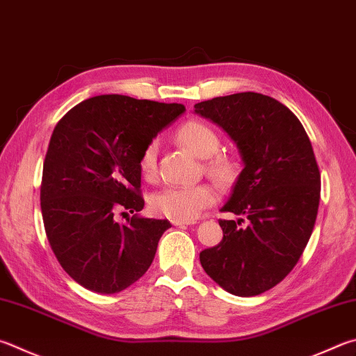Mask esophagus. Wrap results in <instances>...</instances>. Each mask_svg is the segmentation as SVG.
<instances>
[{
	"instance_id": "34e87169",
	"label": "esophagus",
	"mask_w": 356,
	"mask_h": 356,
	"mask_svg": "<svg viewBox=\"0 0 356 356\" xmlns=\"http://www.w3.org/2000/svg\"><path fill=\"white\" fill-rule=\"evenodd\" d=\"M172 225H190L195 224V221H184V219H172Z\"/></svg>"
}]
</instances>
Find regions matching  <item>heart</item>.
I'll use <instances>...</instances> for the list:
<instances>
[{
  "label": "heart",
  "instance_id": "1",
  "mask_svg": "<svg viewBox=\"0 0 356 356\" xmlns=\"http://www.w3.org/2000/svg\"><path fill=\"white\" fill-rule=\"evenodd\" d=\"M177 140L195 152L197 157L205 159V170L219 182H230L236 172V165L229 156L218 154L221 147L218 132L210 124L200 120H190L180 124L176 132ZM159 143L149 141L141 151L138 160L140 172L143 177L152 179L157 171ZM216 190L211 185H171L154 193L151 197V209L157 215L191 221L197 218L207 207L215 204Z\"/></svg>",
  "mask_w": 356,
  "mask_h": 356
}]
</instances>
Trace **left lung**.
Returning a JSON list of instances; mask_svg holds the SVG:
<instances>
[{
    "label": "left lung",
    "mask_w": 356,
    "mask_h": 356,
    "mask_svg": "<svg viewBox=\"0 0 356 356\" xmlns=\"http://www.w3.org/2000/svg\"><path fill=\"white\" fill-rule=\"evenodd\" d=\"M195 112L235 141L244 168L219 219L222 240L200 252L207 274L227 293L258 296L293 270L314 229L321 174L299 118L270 96L244 92L197 102Z\"/></svg>",
    "instance_id": "1"
}]
</instances>
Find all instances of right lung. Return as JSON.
<instances>
[{
	"label": "right lung",
	"instance_id": "obj_1",
	"mask_svg": "<svg viewBox=\"0 0 356 356\" xmlns=\"http://www.w3.org/2000/svg\"><path fill=\"white\" fill-rule=\"evenodd\" d=\"M182 104L101 95L57 122L43 161L40 207L44 232L63 270L93 293L115 294L137 282L156 257L168 219L141 211L138 160L145 146Z\"/></svg>",
	"mask_w": 356,
	"mask_h": 356
}]
</instances>
